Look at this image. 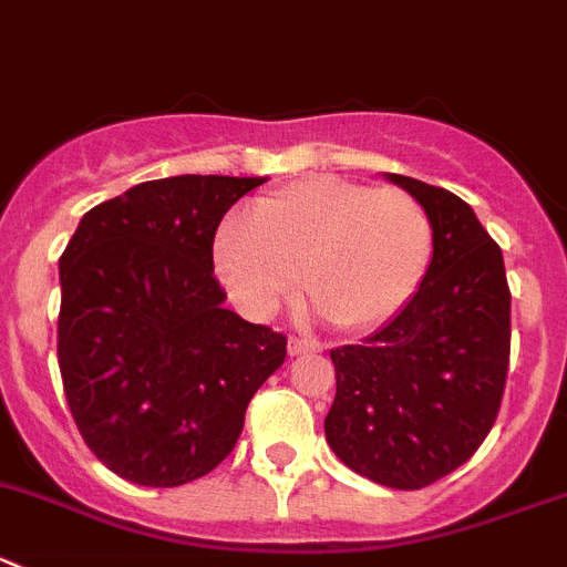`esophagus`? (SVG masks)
I'll use <instances>...</instances> for the list:
<instances>
[{
	"instance_id": "esophagus-1",
	"label": "esophagus",
	"mask_w": 567,
	"mask_h": 567,
	"mask_svg": "<svg viewBox=\"0 0 567 567\" xmlns=\"http://www.w3.org/2000/svg\"><path fill=\"white\" fill-rule=\"evenodd\" d=\"M321 343L308 341V338H290L288 341V352L290 355H308V352H319Z\"/></svg>"
}]
</instances>
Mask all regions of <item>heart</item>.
<instances>
[{
  "label": "heart",
  "mask_w": 567,
  "mask_h": 567,
  "mask_svg": "<svg viewBox=\"0 0 567 567\" xmlns=\"http://www.w3.org/2000/svg\"><path fill=\"white\" fill-rule=\"evenodd\" d=\"M433 254L425 206L400 187L310 176L262 195L248 226L215 237V268L251 316L299 290L343 330H372L409 305Z\"/></svg>",
  "instance_id": "b5f03b06"
}]
</instances>
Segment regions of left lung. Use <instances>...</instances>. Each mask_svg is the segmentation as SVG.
I'll list each match as a JSON object with an SVG mask.
<instances>
[{
	"label": "left lung",
	"mask_w": 567,
	"mask_h": 567,
	"mask_svg": "<svg viewBox=\"0 0 567 567\" xmlns=\"http://www.w3.org/2000/svg\"><path fill=\"white\" fill-rule=\"evenodd\" d=\"M433 226L420 288L363 343L332 349L336 400L324 433L349 470L422 489L462 467L498 420L509 372L512 293L504 254L470 204L389 173Z\"/></svg>",
	"instance_id": "obj_1"
}]
</instances>
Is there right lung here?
Here are the masks:
<instances>
[{
  "instance_id": "1",
  "label": "right lung",
  "mask_w": 567,
  "mask_h": 567,
  "mask_svg": "<svg viewBox=\"0 0 567 567\" xmlns=\"http://www.w3.org/2000/svg\"><path fill=\"white\" fill-rule=\"evenodd\" d=\"M266 178L173 176L103 200L58 259V367L89 451L120 478L182 486L240 439L288 338L224 308L212 243Z\"/></svg>"
}]
</instances>
